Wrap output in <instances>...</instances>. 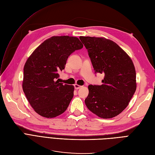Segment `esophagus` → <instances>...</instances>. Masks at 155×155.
<instances>
[{
  "instance_id": "1",
  "label": "esophagus",
  "mask_w": 155,
  "mask_h": 155,
  "mask_svg": "<svg viewBox=\"0 0 155 155\" xmlns=\"http://www.w3.org/2000/svg\"><path fill=\"white\" fill-rule=\"evenodd\" d=\"M74 88H75V89H79V88H81V86L78 85V84H75V85H74Z\"/></svg>"
}]
</instances>
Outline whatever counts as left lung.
<instances>
[{"label": "left lung", "mask_w": 155, "mask_h": 155, "mask_svg": "<svg viewBox=\"0 0 155 155\" xmlns=\"http://www.w3.org/2000/svg\"><path fill=\"white\" fill-rule=\"evenodd\" d=\"M95 73L104 74L102 85H88L86 106L102 118H112L129 105L137 89L136 71L129 56L112 41L79 37Z\"/></svg>", "instance_id": "left-lung-1"}]
</instances>
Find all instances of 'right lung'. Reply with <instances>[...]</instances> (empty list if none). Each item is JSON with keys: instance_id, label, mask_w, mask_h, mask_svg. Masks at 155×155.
Instances as JSON below:
<instances>
[{"instance_id": "right-lung-1", "label": "right lung", "mask_w": 155, "mask_h": 155, "mask_svg": "<svg viewBox=\"0 0 155 155\" xmlns=\"http://www.w3.org/2000/svg\"><path fill=\"white\" fill-rule=\"evenodd\" d=\"M83 47L77 37L54 36L40 45L27 59L22 88L37 114L51 118L67 110L74 87L59 83V72L64 69L69 55Z\"/></svg>"}]
</instances>
